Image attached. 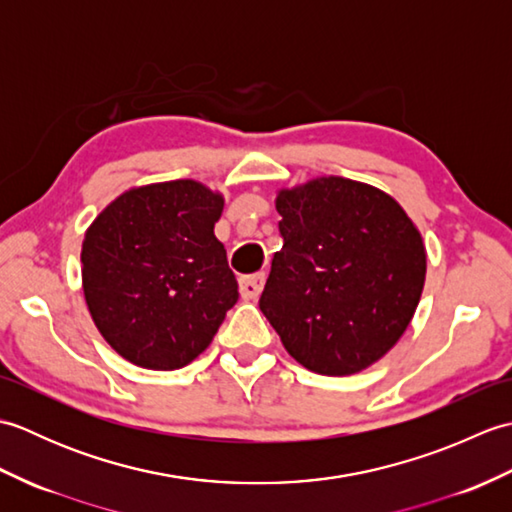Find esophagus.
<instances>
[{
	"instance_id": "1",
	"label": "esophagus",
	"mask_w": 512,
	"mask_h": 512,
	"mask_svg": "<svg viewBox=\"0 0 512 512\" xmlns=\"http://www.w3.org/2000/svg\"><path fill=\"white\" fill-rule=\"evenodd\" d=\"M264 284H266V273L239 277V292H242L244 299H257L259 295H262Z\"/></svg>"
}]
</instances>
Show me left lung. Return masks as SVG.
Returning <instances> with one entry per match:
<instances>
[{
    "label": "left lung",
    "mask_w": 512,
    "mask_h": 512,
    "mask_svg": "<svg viewBox=\"0 0 512 512\" xmlns=\"http://www.w3.org/2000/svg\"><path fill=\"white\" fill-rule=\"evenodd\" d=\"M277 211L284 246L259 308L303 367L361 372L418 308L427 273L418 228L387 193L334 176L281 191Z\"/></svg>",
    "instance_id": "8db88e82"
}]
</instances>
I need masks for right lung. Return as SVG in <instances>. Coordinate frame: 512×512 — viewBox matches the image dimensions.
<instances>
[{
  "mask_svg": "<svg viewBox=\"0 0 512 512\" xmlns=\"http://www.w3.org/2000/svg\"><path fill=\"white\" fill-rule=\"evenodd\" d=\"M224 200L193 180L123 193L96 217L81 250L96 328L129 363L178 369L200 356L237 303L213 226Z\"/></svg>",
  "mask_w": 512,
  "mask_h": 512,
  "instance_id": "right-lung-1",
  "label": "right lung"
}]
</instances>
